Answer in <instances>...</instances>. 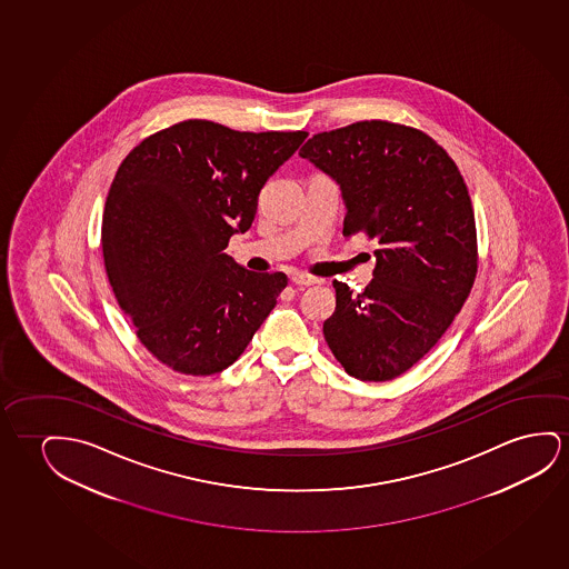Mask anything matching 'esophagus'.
Here are the masks:
<instances>
[{
	"instance_id": "34e87169",
	"label": "esophagus",
	"mask_w": 569,
	"mask_h": 569,
	"mask_svg": "<svg viewBox=\"0 0 569 569\" xmlns=\"http://www.w3.org/2000/svg\"><path fill=\"white\" fill-rule=\"evenodd\" d=\"M290 282L298 287V289H305V287H312L318 282V279H313V277H308V274H292L290 277Z\"/></svg>"
}]
</instances>
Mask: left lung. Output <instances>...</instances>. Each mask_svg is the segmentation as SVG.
Segmentation results:
<instances>
[{
  "mask_svg": "<svg viewBox=\"0 0 569 569\" xmlns=\"http://www.w3.org/2000/svg\"><path fill=\"white\" fill-rule=\"evenodd\" d=\"M300 156L341 184L343 236L378 241L367 289L352 295L333 280L326 341L347 375L393 380L439 343L470 297L478 236L468 187L442 146L390 120L318 132Z\"/></svg>",
  "mask_w": 569,
  "mask_h": 569,
  "instance_id": "obj_1",
  "label": "left lung"
}]
</instances>
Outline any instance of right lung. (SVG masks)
I'll return each mask as SVG.
<instances>
[{
	"label": "right lung",
	"mask_w": 569,
	"mask_h": 569,
	"mask_svg": "<svg viewBox=\"0 0 569 569\" xmlns=\"http://www.w3.org/2000/svg\"><path fill=\"white\" fill-rule=\"evenodd\" d=\"M308 132H240L189 119L144 138L104 202V269L140 343L169 369L209 377L240 359L289 284L226 256L267 179Z\"/></svg>",
	"instance_id": "obj_1"
}]
</instances>
